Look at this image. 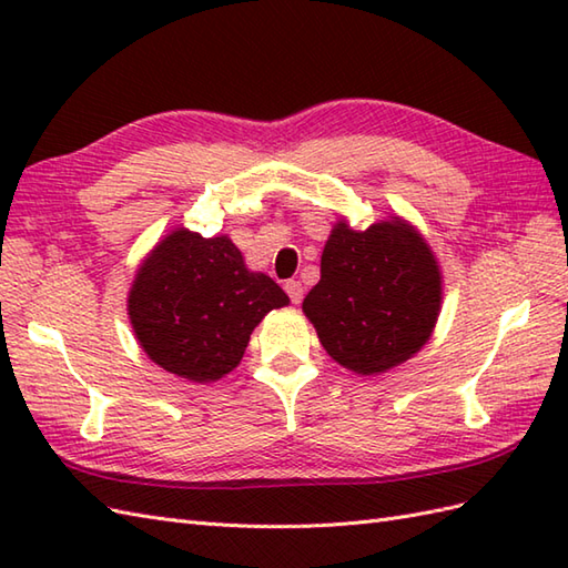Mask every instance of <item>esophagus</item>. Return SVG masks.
<instances>
[{
  "label": "esophagus",
  "mask_w": 568,
  "mask_h": 568,
  "mask_svg": "<svg viewBox=\"0 0 568 568\" xmlns=\"http://www.w3.org/2000/svg\"><path fill=\"white\" fill-rule=\"evenodd\" d=\"M285 293L291 295V300L297 305L300 300H303V293H305V291H303V283H300V281H287V283H285Z\"/></svg>",
  "instance_id": "1"
}]
</instances>
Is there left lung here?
Segmentation results:
<instances>
[{
	"mask_svg": "<svg viewBox=\"0 0 568 568\" xmlns=\"http://www.w3.org/2000/svg\"><path fill=\"white\" fill-rule=\"evenodd\" d=\"M442 307V273L413 224L390 216L356 232L336 222L322 277L303 312L336 364L378 376L429 342Z\"/></svg>",
	"mask_w": 568,
	"mask_h": 568,
	"instance_id": "1",
	"label": "left lung"
}]
</instances>
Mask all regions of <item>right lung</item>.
<instances>
[{
	"mask_svg": "<svg viewBox=\"0 0 568 568\" xmlns=\"http://www.w3.org/2000/svg\"><path fill=\"white\" fill-rule=\"evenodd\" d=\"M287 303L273 277L246 268L232 239L180 226L136 271L129 320L153 364L212 383L239 366L258 322Z\"/></svg>",
	"mask_w": 568,
	"mask_h": 568,
	"instance_id": "1",
	"label": "right lung"
}]
</instances>
